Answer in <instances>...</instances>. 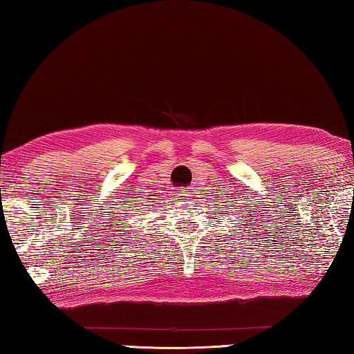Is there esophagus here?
Returning a JSON list of instances; mask_svg holds the SVG:
<instances>
[{
	"label": "esophagus",
	"instance_id": "34e87169",
	"mask_svg": "<svg viewBox=\"0 0 354 354\" xmlns=\"http://www.w3.org/2000/svg\"><path fill=\"white\" fill-rule=\"evenodd\" d=\"M177 193H178V196H183L182 199H188L189 189H188V188H183V189H180V191H177Z\"/></svg>",
	"mask_w": 354,
	"mask_h": 354
}]
</instances>
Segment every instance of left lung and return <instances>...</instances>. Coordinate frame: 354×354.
<instances>
[{"mask_svg":"<svg viewBox=\"0 0 354 354\" xmlns=\"http://www.w3.org/2000/svg\"><path fill=\"white\" fill-rule=\"evenodd\" d=\"M232 196H233V194H232ZM232 207H236V201H232ZM225 214H227V213H225ZM241 214H243V213H241ZM244 218H245L247 221H249V222H252V219H255V218H253V216H249V214H245ZM247 233H252V232H247Z\"/></svg>","mask_w":354,"mask_h":354,"instance_id":"1","label":"left lung"}]
</instances>
